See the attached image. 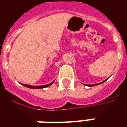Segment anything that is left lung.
I'll use <instances>...</instances> for the list:
<instances>
[{
	"label": "left lung",
	"instance_id": "8db88e82",
	"mask_svg": "<svg viewBox=\"0 0 127 127\" xmlns=\"http://www.w3.org/2000/svg\"><path fill=\"white\" fill-rule=\"evenodd\" d=\"M107 79H108V78H107ZM107 79L105 80H103V81L101 82H100V83H98V84H92V85H88V86H97V85L101 84H102V83H103V82H105L106 81V80H107Z\"/></svg>",
	"mask_w": 127,
	"mask_h": 127
}]
</instances>
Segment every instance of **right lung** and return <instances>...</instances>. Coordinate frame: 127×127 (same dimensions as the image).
I'll list each match as a JSON object with an SVG mask.
<instances>
[{"label":"right lung","mask_w":127,"mask_h":127,"mask_svg":"<svg viewBox=\"0 0 127 127\" xmlns=\"http://www.w3.org/2000/svg\"><path fill=\"white\" fill-rule=\"evenodd\" d=\"M53 82H51L50 84H47V85H43V86H31V85H27V84H22L23 85V86H24L27 87V88H33V89H41V88H47V87H49L53 83Z\"/></svg>","instance_id":"1"}]
</instances>
